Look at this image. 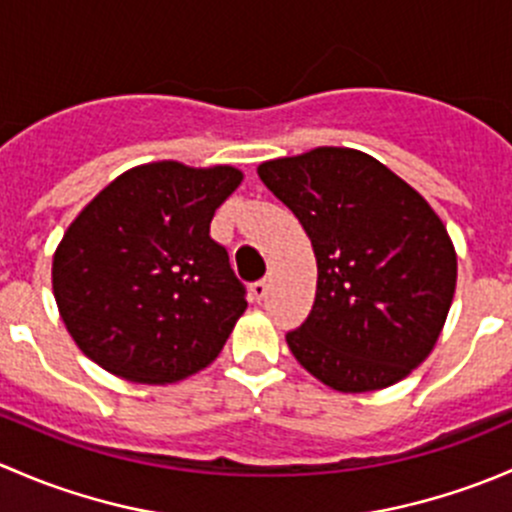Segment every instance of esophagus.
Wrapping results in <instances>:
<instances>
[{
	"label": "esophagus",
	"instance_id": "1",
	"mask_svg": "<svg viewBox=\"0 0 512 512\" xmlns=\"http://www.w3.org/2000/svg\"><path fill=\"white\" fill-rule=\"evenodd\" d=\"M267 289H270V280H260V282H255V285L250 287L252 299H257V302H262V299L267 297Z\"/></svg>",
	"mask_w": 512,
	"mask_h": 512
}]
</instances>
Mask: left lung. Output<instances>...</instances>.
I'll list each match as a JSON object with an SVG mask.
<instances>
[{"instance_id": "8db88e82", "label": "left lung", "mask_w": 512, "mask_h": 512, "mask_svg": "<svg viewBox=\"0 0 512 512\" xmlns=\"http://www.w3.org/2000/svg\"><path fill=\"white\" fill-rule=\"evenodd\" d=\"M262 183L297 215L317 257L294 359L342 394L386 389L433 352L456 292L446 225L406 180L354 148L265 160Z\"/></svg>"}]
</instances>
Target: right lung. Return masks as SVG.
<instances>
[{
    "label": "right lung",
    "mask_w": 512,
    "mask_h": 512,
    "mask_svg": "<svg viewBox=\"0 0 512 512\" xmlns=\"http://www.w3.org/2000/svg\"><path fill=\"white\" fill-rule=\"evenodd\" d=\"M242 183L232 165H136L76 215L51 262L56 307L101 369L173 384L213 364L247 309L245 287L210 237Z\"/></svg>",
    "instance_id": "obj_1"
}]
</instances>
